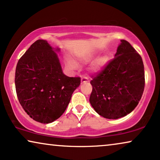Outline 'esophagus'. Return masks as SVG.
I'll use <instances>...</instances> for the list:
<instances>
[{
	"instance_id": "esophagus-1",
	"label": "esophagus",
	"mask_w": 160,
	"mask_h": 160,
	"mask_svg": "<svg viewBox=\"0 0 160 160\" xmlns=\"http://www.w3.org/2000/svg\"><path fill=\"white\" fill-rule=\"evenodd\" d=\"M81 81H82V83L88 82H89V78L87 77L86 76H82V79H81Z\"/></svg>"
}]
</instances>
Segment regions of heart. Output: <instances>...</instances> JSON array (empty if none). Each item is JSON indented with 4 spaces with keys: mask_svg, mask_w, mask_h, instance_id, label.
<instances>
[{
    "mask_svg": "<svg viewBox=\"0 0 160 160\" xmlns=\"http://www.w3.org/2000/svg\"><path fill=\"white\" fill-rule=\"evenodd\" d=\"M91 58H92V56L87 57V58H86V60H89V59H90ZM67 65H68V66L69 68H74L76 67L75 63H74L73 61H71V60H67ZM98 65H99V64H98L97 65H96V68L98 66Z\"/></svg>",
    "mask_w": 160,
    "mask_h": 160,
    "instance_id": "b5f03b06",
    "label": "heart"
}]
</instances>
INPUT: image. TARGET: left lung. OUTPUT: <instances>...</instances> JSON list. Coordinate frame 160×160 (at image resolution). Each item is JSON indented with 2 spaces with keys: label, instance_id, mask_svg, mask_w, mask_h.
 <instances>
[{
  "label": "left lung",
  "instance_id": "left-lung-1",
  "mask_svg": "<svg viewBox=\"0 0 160 160\" xmlns=\"http://www.w3.org/2000/svg\"><path fill=\"white\" fill-rule=\"evenodd\" d=\"M92 78V106L104 118L119 119L134 110L143 95V60L128 41L121 40L114 58Z\"/></svg>",
  "mask_w": 160,
  "mask_h": 160
}]
</instances>
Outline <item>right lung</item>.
I'll list each match as a JSON object with an SVG mask.
<instances>
[{"label":"right lung","mask_w":160,"mask_h":160,"mask_svg":"<svg viewBox=\"0 0 160 160\" xmlns=\"http://www.w3.org/2000/svg\"><path fill=\"white\" fill-rule=\"evenodd\" d=\"M80 84V77L62 73L58 55L45 40L35 41L17 62L15 87L19 103L41 123L60 118Z\"/></svg>","instance_id":"add662e5"}]
</instances>
